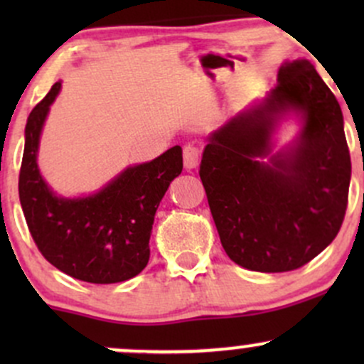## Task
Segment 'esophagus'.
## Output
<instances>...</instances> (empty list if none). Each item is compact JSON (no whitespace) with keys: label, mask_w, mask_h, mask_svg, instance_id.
<instances>
[{"label":"esophagus","mask_w":364,"mask_h":364,"mask_svg":"<svg viewBox=\"0 0 364 364\" xmlns=\"http://www.w3.org/2000/svg\"><path fill=\"white\" fill-rule=\"evenodd\" d=\"M183 161H185L186 169H195L200 162V150L195 145L188 144L183 149Z\"/></svg>","instance_id":"1"}]
</instances>
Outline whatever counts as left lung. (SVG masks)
<instances>
[{
    "instance_id": "left-lung-1",
    "label": "left lung",
    "mask_w": 364,
    "mask_h": 364,
    "mask_svg": "<svg viewBox=\"0 0 364 364\" xmlns=\"http://www.w3.org/2000/svg\"><path fill=\"white\" fill-rule=\"evenodd\" d=\"M291 110L302 114V132L270 154ZM200 179L223 248L245 269L289 272L332 243L348 208L350 156L339 102L310 61L284 63L260 104L208 136Z\"/></svg>"
}]
</instances>
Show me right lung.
Instances as JSON below:
<instances>
[{"mask_svg": "<svg viewBox=\"0 0 364 364\" xmlns=\"http://www.w3.org/2000/svg\"><path fill=\"white\" fill-rule=\"evenodd\" d=\"M60 89L61 82L54 83L25 127L18 195L28 231L46 260L70 277L92 284L128 281L149 263L154 215L181 174L183 150L174 145L154 161L127 168L94 195H54L37 168V150Z\"/></svg>", "mask_w": 364, "mask_h": 364, "instance_id": "add662e5", "label": "right lung"}]
</instances>
